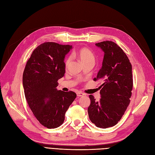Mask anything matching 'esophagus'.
Here are the masks:
<instances>
[{
  "mask_svg": "<svg viewBox=\"0 0 155 155\" xmlns=\"http://www.w3.org/2000/svg\"><path fill=\"white\" fill-rule=\"evenodd\" d=\"M85 94H83V93H81V92H78L77 93V96L78 97H83V96H84Z\"/></svg>",
  "mask_w": 155,
  "mask_h": 155,
  "instance_id": "obj_1",
  "label": "esophagus"
}]
</instances>
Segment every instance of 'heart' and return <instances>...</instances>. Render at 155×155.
Listing matches in <instances>:
<instances>
[{
    "label": "heart",
    "instance_id": "obj_1",
    "mask_svg": "<svg viewBox=\"0 0 155 155\" xmlns=\"http://www.w3.org/2000/svg\"><path fill=\"white\" fill-rule=\"evenodd\" d=\"M76 55L83 64L88 62H94V56L90 49L87 48H81L76 53ZM70 58L66 61V65L68 66L70 63Z\"/></svg>",
    "mask_w": 155,
    "mask_h": 155
}]
</instances>
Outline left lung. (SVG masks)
Masks as SVG:
<instances>
[{
    "label": "left lung",
    "instance_id": "obj_1",
    "mask_svg": "<svg viewBox=\"0 0 155 155\" xmlns=\"http://www.w3.org/2000/svg\"><path fill=\"white\" fill-rule=\"evenodd\" d=\"M104 52L102 66L95 80L103 81L101 98L97 102L89 95L88 114L91 122L98 128L114 127L124 115L130 102L133 79L132 65L126 54L111 41L96 44Z\"/></svg>",
    "mask_w": 155,
    "mask_h": 155
}]
</instances>
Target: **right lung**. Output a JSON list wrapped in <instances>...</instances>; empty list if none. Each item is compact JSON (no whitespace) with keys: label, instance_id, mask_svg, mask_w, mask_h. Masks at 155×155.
Listing matches in <instances>:
<instances>
[{"label":"right lung","instance_id":"1","mask_svg":"<svg viewBox=\"0 0 155 155\" xmlns=\"http://www.w3.org/2000/svg\"><path fill=\"white\" fill-rule=\"evenodd\" d=\"M72 45L45 42L38 45L27 62L23 85L27 103L45 127L55 128L64 123L65 114L76 94L58 90L57 81L64 76L66 55Z\"/></svg>","mask_w":155,"mask_h":155}]
</instances>
